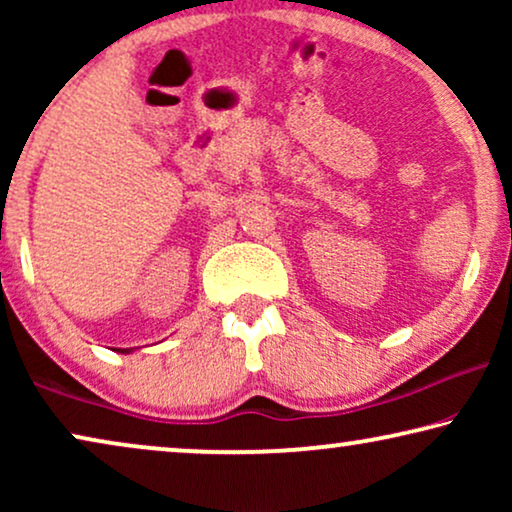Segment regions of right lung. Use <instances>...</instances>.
<instances>
[{"label":"right lung","instance_id":"1","mask_svg":"<svg viewBox=\"0 0 512 512\" xmlns=\"http://www.w3.org/2000/svg\"><path fill=\"white\" fill-rule=\"evenodd\" d=\"M118 352H121V354H130L132 347H130V349H118Z\"/></svg>","mask_w":512,"mask_h":512}]
</instances>
